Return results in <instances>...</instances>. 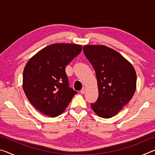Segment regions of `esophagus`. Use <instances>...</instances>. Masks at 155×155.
<instances>
[{"label":"esophagus","mask_w":155,"mask_h":155,"mask_svg":"<svg viewBox=\"0 0 155 155\" xmlns=\"http://www.w3.org/2000/svg\"><path fill=\"white\" fill-rule=\"evenodd\" d=\"M85 90H86V89H85V87H83L82 88V90H81V93L82 94H85Z\"/></svg>","instance_id":"obj_1"}]
</instances>
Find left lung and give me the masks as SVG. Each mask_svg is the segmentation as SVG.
<instances>
[{
    "mask_svg": "<svg viewBox=\"0 0 155 155\" xmlns=\"http://www.w3.org/2000/svg\"><path fill=\"white\" fill-rule=\"evenodd\" d=\"M83 52L96 72L98 97L91 104L99 117L110 118L133 98L137 76L134 68L119 52L103 45H85Z\"/></svg>",
    "mask_w": 155,
    "mask_h": 155,
    "instance_id": "8db88e82",
    "label": "left lung"
}]
</instances>
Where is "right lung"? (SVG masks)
I'll return each instance as SVG.
<instances>
[{
  "label": "right lung",
  "mask_w": 155,
  "mask_h": 155,
  "mask_svg": "<svg viewBox=\"0 0 155 155\" xmlns=\"http://www.w3.org/2000/svg\"><path fill=\"white\" fill-rule=\"evenodd\" d=\"M82 51L78 44L45 47L28 60L23 72V90L31 104L43 114H61L77 91L69 87L65 67Z\"/></svg>",
  "instance_id": "1"
}]
</instances>
